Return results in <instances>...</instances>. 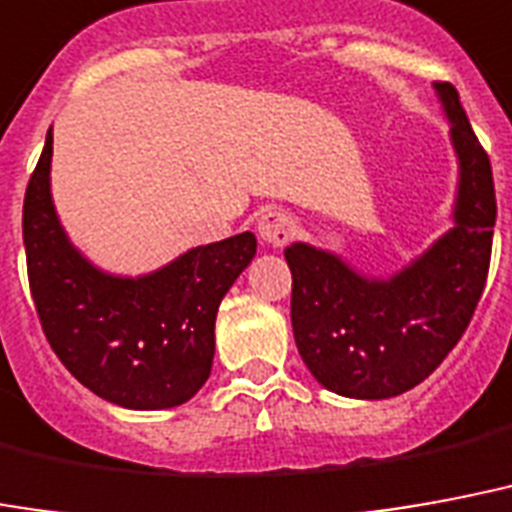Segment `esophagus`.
<instances>
[{"label":"esophagus","mask_w":512,"mask_h":512,"mask_svg":"<svg viewBox=\"0 0 512 512\" xmlns=\"http://www.w3.org/2000/svg\"><path fill=\"white\" fill-rule=\"evenodd\" d=\"M257 236L268 246H285L295 236L293 217H287L282 211H266L257 219Z\"/></svg>","instance_id":"34e87169"}]
</instances>
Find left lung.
I'll list each match as a JSON object with an SVG mask.
<instances>
[{
    "label": "left lung",
    "mask_w": 512,
    "mask_h": 512,
    "mask_svg": "<svg viewBox=\"0 0 512 512\" xmlns=\"http://www.w3.org/2000/svg\"><path fill=\"white\" fill-rule=\"evenodd\" d=\"M434 92L458 162L448 230L388 276L306 241L285 249L298 352L314 380L347 399H391L426 380L467 331L486 285L497 222L491 162L456 89L434 83Z\"/></svg>",
    "instance_id": "left-lung-1"
}]
</instances>
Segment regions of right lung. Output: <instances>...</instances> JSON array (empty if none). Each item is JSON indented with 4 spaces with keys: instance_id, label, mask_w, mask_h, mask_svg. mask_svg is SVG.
Returning a JSON list of instances; mask_svg holds the SVG:
<instances>
[{
    "instance_id": "obj_1",
    "label": "right lung",
    "mask_w": 512,
    "mask_h": 512,
    "mask_svg": "<svg viewBox=\"0 0 512 512\" xmlns=\"http://www.w3.org/2000/svg\"><path fill=\"white\" fill-rule=\"evenodd\" d=\"M54 135L24 198L29 287L75 380L124 410H170L206 385L219 304L257 252L255 233L192 246L157 271L111 274L70 241L51 195Z\"/></svg>"
}]
</instances>
